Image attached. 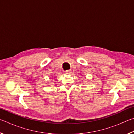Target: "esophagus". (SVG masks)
<instances>
[{
	"mask_svg": "<svg viewBox=\"0 0 134 134\" xmlns=\"http://www.w3.org/2000/svg\"><path fill=\"white\" fill-rule=\"evenodd\" d=\"M65 74H71V70H66V71H65Z\"/></svg>",
	"mask_w": 134,
	"mask_h": 134,
	"instance_id": "esophagus-1",
	"label": "esophagus"
}]
</instances>
